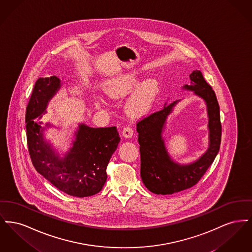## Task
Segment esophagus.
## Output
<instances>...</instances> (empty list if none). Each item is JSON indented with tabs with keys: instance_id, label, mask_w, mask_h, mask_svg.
I'll return each instance as SVG.
<instances>
[{
	"instance_id": "esophagus-1",
	"label": "esophagus",
	"mask_w": 252,
	"mask_h": 252,
	"mask_svg": "<svg viewBox=\"0 0 252 252\" xmlns=\"http://www.w3.org/2000/svg\"><path fill=\"white\" fill-rule=\"evenodd\" d=\"M122 135L123 137L125 138H131L132 135H133V129L130 126H126L124 127L123 131H122Z\"/></svg>"
}]
</instances>
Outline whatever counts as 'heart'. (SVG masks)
Returning a JSON list of instances; mask_svg holds the SVG:
<instances>
[{
    "instance_id": "1",
    "label": "heart",
    "mask_w": 252,
    "mask_h": 252,
    "mask_svg": "<svg viewBox=\"0 0 252 252\" xmlns=\"http://www.w3.org/2000/svg\"><path fill=\"white\" fill-rule=\"evenodd\" d=\"M139 84L136 73H122L110 78L105 83V92L111 98H121L127 95ZM158 94V85L154 80H146L140 85L127 102L128 111L139 115L151 108ZM102 100L101 97H99Z\"/></svg>"
}]
</instances>
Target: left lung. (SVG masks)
Returning <instances> with one entry per match:
<instances>
[{"instance_id": "8db88e82", "label": "left lung", "mask_w": 252, "mask_h": 252, "mask_svg": "<svg viewBox=\"0 0 252 252\" xmlns=\"http://www.w3.org/2000/svg\"><path fill=\"white\" fill-rule=\"evenodd\" d=\"M190 79V85L183 86V89L203 99L209 117V147L198 159L190 164H179L170 158L164 144L162 131L166 119L179 100L165 104L162 109L137 123L141 178L145 187L157 194H172L195 185L214 162L220 148L222 126L216 94L200 71H193Z\"/></svg>"}]
</instances>
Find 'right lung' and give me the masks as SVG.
<instances>
[{"label": "right lung", "instance_id": "1", "mask_svg": "<svg viewBox=\"0 0 252 252\" xmlns=\"http://www.w3.org/2000/svg\"><path fill=\"white\" fill-rule=\"evenodd\" d=\"M60 87L57 76L36 81L25 115L29 154L36 171L59 190L72 196H91L100 192L107 180L108 161L120 142L119 133L116 126L94 128L80 124L72 147L61 158L43 139L45 127L39 121Z\"/></svg>", "mask_w": 252, "mask_h": 252}]
</instances>
